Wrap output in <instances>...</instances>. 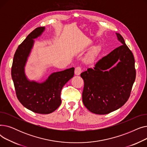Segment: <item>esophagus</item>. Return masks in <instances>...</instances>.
Returning <instances> with one entry per match:
<instances>
[{
  "mask_svg": "<svg viewBox=\"0 0 147 147\" xmlns=\"http://www.w3.org/2000/svg\"><path fill=\"white\" fill-rule=\"evenodd\" d=\"M82 71V68L80 67H77L75 68V71H74V73L77 76H79L80 74V73Z\"/></svg>",
  "mask_w": 147,
  "mask_h": 147,
  "instance_id": "esophagus-1",
  "label": "esophagus"
}]
</instances>
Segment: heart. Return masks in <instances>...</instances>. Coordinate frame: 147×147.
<instances>
[{
	"label": "heart",
	"instance_id": "obj_1",
	"mask_svg": "<svg viewBox=\"0 0 147 147\" xmlns=\"http://www.w3.org/2000/svg\"><path fill=\"white\" fill-rule=\"evenodd\" d=\"M95 51H94L93 52H92L91 54H90V57L91 58H94V56H95Z\"/></svg>",
	"mask_w": 147,
	"mask_h": 147
}]
</instances>
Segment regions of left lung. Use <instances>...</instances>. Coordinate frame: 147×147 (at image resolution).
Listing matches in <instances>:
<instances>
[{"mask_svg":"<svg viewBox=\"0 0 147 147\" xmlns=\"http://www.w3.org/2000/svg\"><path fill=\"white\" fill-rule=\"evenodd\" d=\"M115 34L123 45L80 74L84 80L83 103L96 114H109L124 105L136 78L133 53L123 37Z\"/></svg>","mask_w":147,"mask_h":147,"instance_id":"8db88e82","label":"left lung"}]
</instances>
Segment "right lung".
<instances>
[{"instance_id":"right-lung-1","label":"right lung","mask_w":147,"mask_h":147,"mask_svg":"<svg viewBox=\"0 0 147 147\" xmlns=\"http://www.w3.org/2000/svg\"><path fill=\"white\" fill-rule=\"evenodd\" d=\"M44 30V27L36 28L18 46L14 54L11 76L21 104L34 113L46 114L53 112L61 105L62 88L74 76V68L53 73L42 83L27 80L24 66L34 43L33 38L39 36Z\"/></svg>"}]
</instances>
